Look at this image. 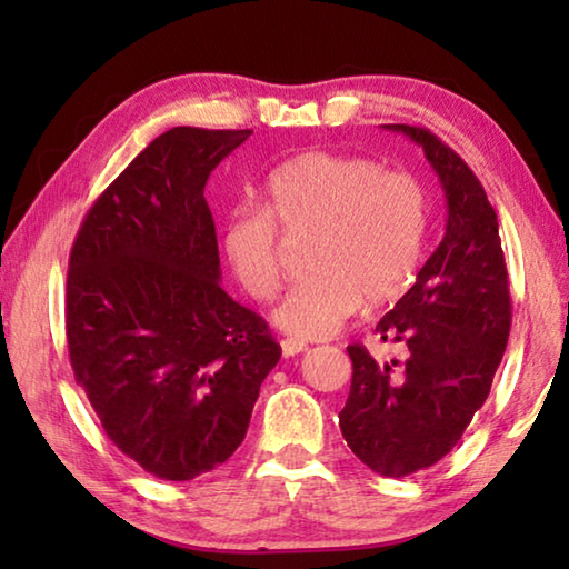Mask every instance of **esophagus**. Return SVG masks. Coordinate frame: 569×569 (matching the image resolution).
Here are the masks:
<instances>
[{
  "mask_svg": "<svg viewBox=\"0 0 569 569\" xmlns=\"http://www.w3.org/2000/svg\"><path fill=\"white\" fill-rule=\"evenodd\" d=\"M281 351H283L286 359H291V356L306 351V343L298 341V339H283V341H281Z\"/></svg>",
  "mask_w": 569,
  "mask_h": 569,
  "instance_id": "1",
  "label": "esophagus"
}]
</instances>
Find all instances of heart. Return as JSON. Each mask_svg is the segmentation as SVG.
Instances as JSON below:
<instances>
[{"instance_id": "heart-1", "label": "heart", "mask_w": 569, "mask_h": 569, "mask_svg": "<svg viewBox=\"0 0 569 569\" xmlns=\"http://www.w3.org/2000/svg\"><path fill=\"white\" fill-rule=\"evenodd\" d=\"M313 230L311 273L288 288L273 323L293 339H329L359 311L397 301L417 278L429 230V196L417 176L336 152H301L266 180L263 208L236 206L223 253L240 288L268 301L281 286V238Z\"/></svg>"}]
</instances>
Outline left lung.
<instances>
[{
  "label": "left lung",
  "mask_w": 569,
  "mask_h": 569,
  "mask_svg": "<svg viewBox=\"0 0 569 569\" xmlns=\"http://www.w3.org/2000/svg\"><path fill=\"white\" fill-rule=\"evenodd\" d=\"M417 142L447 198V230L397 306L377 323L403 361L349 346L351 391L339 411L346 445L381 477H407L447 457L487 401L512 326L495 208L475 172L437 134L383 124Z\"/></svg>",
  "instance_id": "left-lung-1"
}]
</instances>
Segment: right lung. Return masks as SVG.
Here are the masks:
<instances>
[{"mask_svg": "<svg viewBox=\"0 0 569 569\" xmlns=\"http://www.w3.org/2000/svg\"><path fill=\"white\" fill-rule=\"evenodd\" d=\"M253 130L172 128L94 200L67 271V349L104 435L168 481L246 437L281 359L268 323L220 288L206 182Z\"/></svg>", "mask_w": 569, "mask_h": 569, "instance_id": "right-lung-1", "label": "right lung"}]
</instances>
